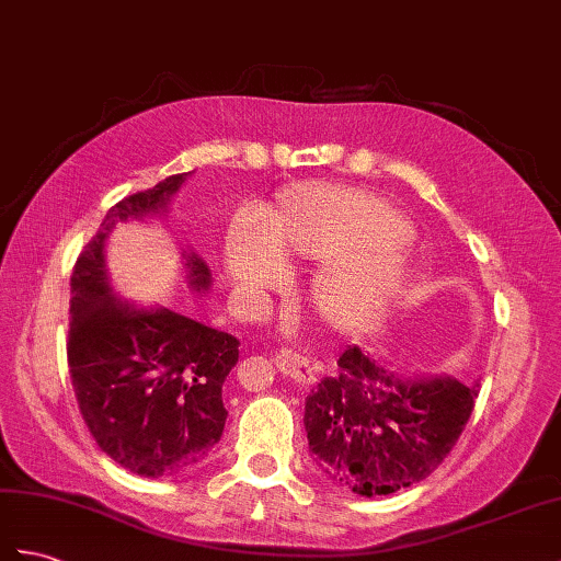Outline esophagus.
I'll return each instance as SVG.
<instances>
[{
	"instance_id": "esophagus-1",
	"label": "esophagus",
	"mask_w": 561,
	"mask_h": 561,
	"mask_svg": "<svg viewBox=\"0 0 561 561\" xmlns=\"http://www.w3.org/2000/svg\"><path fill=\"white\" fill-rule=\"evenodd\" d=\"M273 364L278 366L280 374L293 378L299 386L317 383V368H313V364L307 357H302V354L290 352V350H280L276 354V359H273Z\"/></svg>"
}]
</instances>
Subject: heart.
Wrapping results in <instances>:
<instances>
[{
  "label": "heart",
  "instance_id": "obj_1",
  "mask_svg": "<svg viewBox=\"0 0 561 561\" xmlns=\"http://www.w3.org/2000/svg\"><path fill=\"white\" fill-rule=\"evenodd\" d=\"M402 214L368 190L299 183L264 218L238 216L226 236V266L244 290L278 288L283 264H321L307 299L328 331L357 335L386 317L412 278Z\"/></svg>",
  "mask_w": 561,
  "mask_h": 561
}]
</instances>
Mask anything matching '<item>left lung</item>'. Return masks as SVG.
I'll use <instances>...</instances> for the list:
<instances>
[{
    "mask_svg": "<svg viewBox=\"0 0 561 561\" xmlns=\"http://www.w3.org/2000/svg\"><path fill=\"white\" fill-rule=\"evenodd\" d=\"M481 386L404 376L357 345L307 394L305 428L317 467L359 497L428 478L455 447Z\"/></svg>",
    "mask_w": 561,
    "mask_h": 561,
    "instance_id": "left-lung-1",
    "label": "left lung"
}]
</instances>
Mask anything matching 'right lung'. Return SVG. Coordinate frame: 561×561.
Segmentation results:
<instances>
[{"mask_svg":"<svg viewBox=\"0 0 561 561\" xmlns=\"http://www.w3.org/2000/svg\"><path fill=\"white\" fill-rule=\"evenodd\" d=\"M190 173L163 178L152 190L106 211L71 276L68 368L92 438L123 469L167 478L193 469L221 440V388L238 364L240 340L169 307L121 299L106 266L116 224L163 221ZM185 283L211 290V268L181 250Z\"/></svg>","mask_w":561,"mask_h":561,"instance_id":"add662e5","label":"right lung"}]
</instances>
